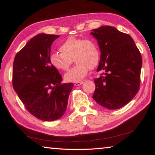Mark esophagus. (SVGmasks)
Wrapping results in <instances>:
<instances>
[{"instance_id": "1", "label": "esophagus", "mask_w": 155, "mask_h": 155, "mask_svg": "<svg viewBox=\"0 0 155 155\" xmlns=\"http://www.w3.org/2000/svg\"><path fill=\"white\" fill-rule=\"evenodd\" d=\"M83 83V81H81V82H76V83H74V85L75 86H78V85H82Z\"/></svg>"}]
</instances>
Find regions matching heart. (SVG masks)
Listing matches in <instances>:
<instances>
[{
  "label": "heart",
  "mask_w": 155,
  "mask_h": 155,
  "mask_svg": "<svg viewBox=\"0 0 155 155\" xmlns=\"http://www.w3.org/2000/svg\"><path fill=\"white\" fill-rule=\"evenodd\" d=\"M59 52H52L49 57L50 62L58 70L65 71L72 64L76 65L64 76L67 82H78L83 79L90 69L98 66L101 60V51L98 44L91 39L70 37L59 46Z\"/></svg>",
  "instance_id": "b5f03b06"
}]
</instances>
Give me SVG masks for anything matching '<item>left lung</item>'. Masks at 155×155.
Instances as JSON below:
<instances>
[{
    "mask_svg": "<svg viewBox=\"0 0 155 155\" xmlns=\"http://www.w3.org/2000/svg\"><path fill=\"white\" fill-rule=\"evenodd\" d=\"M101 51L97 72H104L94 79L93 98L109 109L122 108L134 98L140 89L142 59L130 35L110 26L91 30Z\"/></svg>",
    "mask_w": 155,
    "mask_h": 155,
    "instance_id": "obj_1",
    "label": "left lung"
}]
</instances>
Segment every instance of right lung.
<instances>
[{"label":"right lung","mask_w":155,"mask_h":155,"mask_svg":"<svg viewBox=\"0 0 155 155\" xmlns=\"http://www.w3.org/2000/svg\"><path fill=\"white\" fill-rule=\"evenodd\" d=\"M59 35L41 33L18 52L13 65V87L25 108L37 118L53 121L64 114L74 84L50 62L51 47Z\"/></svg>","instance_id":"add662e5"}]
</instances>
